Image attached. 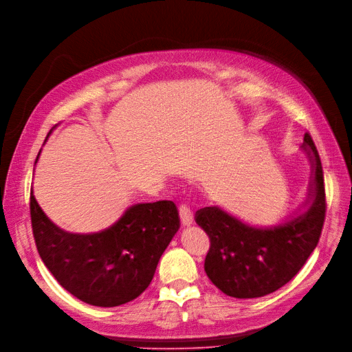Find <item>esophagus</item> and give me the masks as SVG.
<instances>
[{
    "instance_id": "1",
    "label": "esophagus",
    "mask_w": 352,
    "mask_h": 352,
    "mask_svg": "<svg viewBox=\"0 0 352 352\" xmlns=\"http://www.w3.org/2000/svg\"><path fill=\"white\" fill-rule=\"evenodd\" d=\"M179 217H181V225L183 226H190L192 223V212L190 210V207L186 204L179 206Z\"/></svg>"
}]
</instances>
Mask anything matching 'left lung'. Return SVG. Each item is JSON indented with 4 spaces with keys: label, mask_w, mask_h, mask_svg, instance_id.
Listing matches in <instances>:
<instances>
[{
    "label": "left lung",
    "mask_w": 352,
    "mask_h": 352,
    "mask_svg": "<svg viewBox=\"0 0 352 352\" xmlns=\"http://www.w3.org/2000/svg\"><path fill=\"white\" fill-rule=\"evenodd\" d=\"M303 149L311 164L310 206L303 214L274 228H254L216 206L196 212L194 219L210 239L206 274L225 294L254 298L278 290L302 270L316 248L327 213L323 169L309 133Z\"/></svg>",
    "instance_id": "8db88e82"
}]
</instances>
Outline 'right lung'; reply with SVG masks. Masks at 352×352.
<instances>
[{"mask_svg":"<svg viewBox=\"0 0 352 352\" xmlns=\"http://www.w3.org/2000/svg\"><path fill=\"white\" fill-rule=\"evenodd\" d=\"M30 217L38 255L56 281L100 307L124 305L145 292L179 229L177 206L168 200L130 206L101 232L69 233L50 222L32 191Z\"/></svg>","mask_w":352,"mask_h":352,"instance_id":"1","label":"right lung"}]
</instances>
